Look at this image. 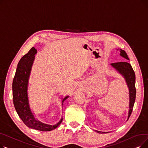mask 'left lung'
Segmentation results:
<instances>
[{
	"label": "left lung",
	"instance_id": "8db88e82",
	"mask_svg": "<svg viewBox=\"0 0 148 148\" xmlns=\"http://www.w3.org/2000/svg\"><path fill=\"white\" fill-rule=\"evenodd\" d=\"M120 55L127 60H129L127 53L122 50L120 51ZM111 65L119 73H120L125 79L126 82L129 88L130 91V110L128 112V120L132 113L133 109V107L136 99V75L134 70L132 68L131 65L128 63V62H116V63L111 64ZM98 133H103V132L98 131Z\"/></svg>",
	"mask_w": 148,
	"mask_h": 148
}]
</instances>
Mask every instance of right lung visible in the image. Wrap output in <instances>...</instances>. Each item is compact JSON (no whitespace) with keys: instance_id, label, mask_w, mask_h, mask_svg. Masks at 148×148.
Masks as SVG:
<instances>
[{"instance_id":"right-lung-1","label":"right lung","mask_w":148,"mask_h":148,"mask_svg":"<svg viewBox=\"0 0 148 148\" xmlns=\"http://www.w3.org/2000/svg\"><path fill=\"white\" fill-rule=\"evenodd\" d=\"M36 49L31 48L27 53L20 60L12 82L13 103L19 117L26 126L42 131H49L57 128L62 121V118L56 125H47L36 120L31 112L27 97V85L29 75ZM68 98L66 97L62 103Z\"/></svg>"}]
</instances>
